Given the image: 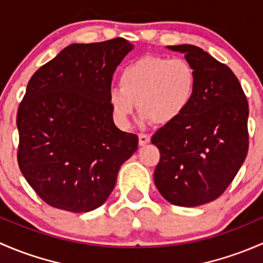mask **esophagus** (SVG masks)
Listing matches in <instances>:
<instances>
[{
    "mask_svg": "<svg viewBox=\"0 0 263 263\" xmlns=\"http://www.w3.org/2000/svg\"><path fill=\"white\" fill-rule=\"evenodd\" d=\"M151 142V137L148 134H143L140 133L139 134V145H145Z\"/></svg>",
    "mask_w": 263,
    "mask_h": 263,
    "instance_id": "obj_1",
    "label": "esophagus"
}]
</instances>
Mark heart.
I'll return each mask as SVG.
<instances>
[{
  "label": "heart",
  "mask_w": 263,
  "mask_h": 263,
  "mask_svg": "<svg viewBox=\"0 0 263 263\" xmlns=\"http://www.w3.org/2000/svg\"><path fill=\"white\" fill-rule=\"evenodd\" d=\"M119 86L107 93L119 125L128 126L137 104L143 118L156 125H168L191 105L196 91V72L185 58L147 55L124 67Z\"/></svg>",
  "instance_id": "obj_1"
}]
</instances>
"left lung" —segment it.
<instances>
[{
  "label": "left lung",
  "mask_w": 263,
  "mask_h": 263,
  "mask_svg": "<svg viewBox=\"0 0 263 263\" xmlns=\"http://www.w3.org/2000/svg\"><path fill=\"white\" fill-rule=\"evenodd\" d=\"M185 54L196 91L185 112L152 137L161 153L154 183L177 206H199L227 190L248 152V101L226 64L195 45L167 47Z\"/></svg>",
  "instance_id": "1"
}]
</instances>
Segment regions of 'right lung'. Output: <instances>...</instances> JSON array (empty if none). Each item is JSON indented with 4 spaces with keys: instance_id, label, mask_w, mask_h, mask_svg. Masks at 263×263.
I'll return each instance as SVG.
<instances>
[{
    "instance_id": "right-lung-1",
    "label": "right lung",
    "mask_w": 263,
    "mask_h": 263,
    "mask_svg": "<svg viewBox=\"0 0 263 263\" xmlns=\"http://www.w3.org/2000/svg\"><path fill=\"white\" fill-rule=\"evenodd\" d=\"M133 45L123 37L71 44L32 74L16 116L17 162L29 185L57 209L87 213L115 187L138 137L112 120L107 93Z\"/></svg>"
}]
</instances>
